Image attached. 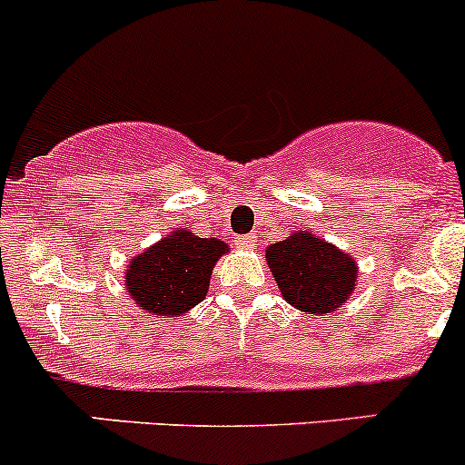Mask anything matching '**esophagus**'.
Masks as SVG:
<instances>
[{
  "label": "esophagus",
  "instance_id": "34e87169",
  "mask_svg": "<svg viewBox=\"0 0 465 465\" xmlns=\"http://www.w3.org/2000/svg\"><path fill=\"white\" fill-rule=\"evenodd\" d=\"M256 242H258L256 233H249V236H241V238H238V241H236V244H238V247H241V249H253V247H256Z\"/></svg>",
  "mask_w": 465,
  "mask_h": 465
}]
</instances>
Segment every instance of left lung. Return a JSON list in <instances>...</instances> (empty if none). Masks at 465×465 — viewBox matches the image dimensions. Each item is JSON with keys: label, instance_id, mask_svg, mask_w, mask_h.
I'll return each mask as SVG.
<instances>
[{"label": "left lung", "instance_id": "obj_1", "mask_svg": "<svg viewBox=\"0 0 465 465\" xmlns=\"http://www.w3.org/2000/svg\"><path fill=\"white\" fill-rule=\"evenodd\" d=\"M264 253L282 298L302 313H333L353 293L355 260L311 232L291 233Z\"/></svg>", "mask_w": 465, "mask_h": 465}]
</instances>
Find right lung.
I'll return each instance as SVG.
<instances>
[{
	"mask_svg": "<svg viewBox=\"0 0 465 465\" xmlns=\"http://www.w3.org/2000/svg\"><path fill=\"white\" fill-rule=\"evenodd\" d=\"M229 252L218 238H198L176 229L132 258L125 289L145 313L178 318L203 302L216 260Z\"/></svg>",
	"mask_w": 465,
	"mask_h": 465,
	"instance_id": "right-lung-1",
	"label": "right lung"
}]
</instances>
